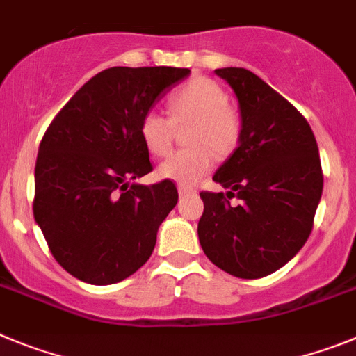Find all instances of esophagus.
<instances>
[{
  "instance_id": "34e87169",
  "label": "esophagus",
  "mask_w": 356,
  "mask_h": 356,
  "mask_svg": "<svg viewBox=\"0 0 356 356\" xmlns=\"http://www.w3.org/2000/svg\"><path fill=\"white\" fill-rule=\"evenodd\" d=\"M179 190V195H190V193H195V188H191V186H184V184H179L177 186Z\"/></svg>"
}]
</instances>
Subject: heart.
<instances>
[{
	"label": "heart",
	"instance_id": "b5f03b06",
	"mask_svg": "<svg viewBox=\"0 0 356 356\" xmlns=\"http://www.w3.org/2000/svg\"><path fill=\"white\" fill-rule=\"evenodd\" d=\"M168 116L148 111L141 116V143L152 156H166L175 138V127L190 123L184 134L188 148L172 154L157 168L161 179L195 184L208 174L216 159H225L242 140V118L229 105L222 86L206 76H195L168 98Z\"/></svg>",
	"mask_w": 356,
	"mask_h": 356
}]
</instances>
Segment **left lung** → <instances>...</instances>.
Returning <instances> with one entry per match:
<instances>
[{
	"label": "left lung",
	"instance_id": "8db88e82",
	"mask_svg": "<svg viewBox=\"0 0 356 356\" xmlns=\"http://www.w3.org/2000/svg\"><path fill=\"white\" fill-rule=\"evenodd\" d=\"M215 73L236 95L243 129L238 148L213 175L229 191L200 193L197 231L216 267L258 280L289 264L310 236L323 195L319 147L305 116L252 71Z\"/></svg>",
	"mask_w": 356,
	"mask_h": 356
}]
</instances>
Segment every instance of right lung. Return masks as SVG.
Returning a JSON list of instances; mask_svg holds the SVG:
<instances>
[{"instance_id":"add662e5","label":"right lung","mask_w":356,"mask_h":356,"mask_svg":"<svg viewBox=\"0 0 356 356\" xmlns=\"http://www.w3.org/2000/svg\"><path fill=\"white\" fill-rule=\"evenodd\" d=\"M188 67H109L86 82L46 129L35 163L33 216L58 265L91 285H113L147 264L175 208L172 181L152 172L140 120Z\"/></svg>"}]
</instances>
